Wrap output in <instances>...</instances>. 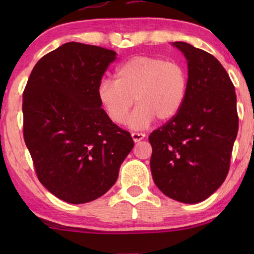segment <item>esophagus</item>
Instances as JSON below:
<instances>
[{"mask_svg":"<svg viewBox=\"0 0 254 254\" xmlns=\"http://www.w3.org/2000/svg\"><path fill=\"white\" fill-rule=\"evenodd\" d=\"M131 137H133V141L136 143V142H140L145 137V134L143 133H131Z\"/></svg>","mask_w":254,"mask_h":254,"instance_id":"esophagus-1","label":"esophagus"}]
</instances>
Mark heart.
Here are the masks:
<instances>
[{"label": "heart", "instance_id": "obj_1", "mask_svg": "<svg viewBox=\"0 0 254 254\" xmlns=\"http://www.w3.org/2000/svg\"><path fill=\"white\" fill-rule=\"evenodd\" d=\"M116 81L105 79L98 85L97 97L114 124H124L134 104L127 125L144 129L157 119L171 120L182 109L189 86L185 68L178 62L138 55L117 68Z\"/></svg>", "mask_w": 254, "mask_h": 254}]
</instances>
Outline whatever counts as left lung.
Listing matches in <instances>:
<instances>
[{
  "mask_svg": "<svg viewBox=\"0 0 254 254\" xmlns=\"http://www.w3.org/2000/svg\"><path fill=\"white\" fill-rule=\"evenodd\" d=\"M189 67V86L176 117L152 131L150 169L166 196L197 203L225 180L238 131L235 86L213 55L176 41Z\"/></svg>",
  "mask_w": 254,
  "mask_h": 254,
  "instance_id": "1",
  "label": "left lung"
}]
</instances>
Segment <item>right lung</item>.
I'll use <instances>...</instances> for the list:
<instances>
[{"label":"right lung","mask_w":254,"mask_h":254,"mask_svg":"<svg viewBox=\"0 0 254 254\" xmlns=\"http://www.w3.org/2000/svg\"><path fill=\"white\" fill-rule=\"evenodd\" d=\"M114 51L67 43L40 59L23 93L24 141L39 182L59 199L85 203L105 194L134 147L113 124L97 89Z\"/></svg>","instance_id":"1"}]
</instances>
